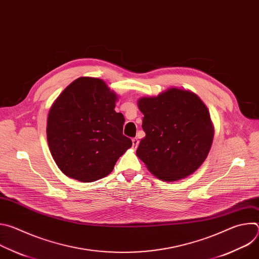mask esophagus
<instances>
[{
	"label": "esophagus",
	"instance_id": "esophagus-1",
	"mask_svg": "<svg viewBox=\"0 0 259 259\" xmlns=\"http://www.w3.org/2000/svg\"><path fill=\"white\" fill-rule=\"evenodd\" d=\"M132 144H133V147H134V149H136V147H137V146H138V144H139V140H138V138L134 137V138L132 139Z\"/></svg>",
	"mask_w": 259,
	"mask_h": 259
}]
</instances>
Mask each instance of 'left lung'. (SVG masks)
<instances>
[{"label": "left lung", "mask_w": 259, "mask_h": 259, "mask_svg": "<svg viewBox=\"0 0 259 259\" xmlns=\"http://www.w3.org/2000/svg\"><path fill=\"white\" fill-rule=\"evenodd\" d=\"M143 114L137 157L155 176L175 181L193 174L206 160L214 128L203 101L193 92L170 88L139 98Z\"/></svg>", "instance_id": "1"}]
</instances>
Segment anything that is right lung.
Segmentation results:
<instances>
[{
    "mask_svg": "<svg viewBox=\"0 0 259 259\" xmlns=\"http://www.w3.org/2000/svg\"><path fill=\"white\" fill-rule=\"evenodd\" d=\"M117 99L102 80L82 77L52 104L47 140L55 163L66 176L82 182L103 178L132 146L123 134L124 116L115 110Z\"/></svg>",
    "mask_w": 259,
    "mask_h": 259,
    "instance_id": "obj_1",
    "label": "right lung"
}]
</instances>
